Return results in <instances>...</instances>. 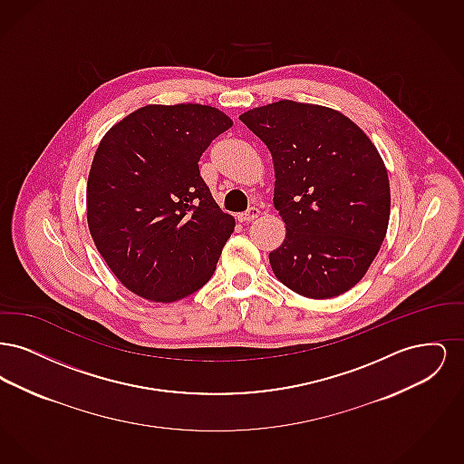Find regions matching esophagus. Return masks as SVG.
Wrapping results in <instances>:
<instances>
[{
  "instance_id": "obj_1",
  "label": "esophagus",
  "mask_w": 464,
  "mask_h": 464,
  "mask_svg": "<svg viewBox=\"0 0 464 464\" xmlns=\"http://www.w3.org/2000/svg\"><path fill=\"white\" fill-rule=\"evenodd\" d=\"M259 214H261V212H259V210H257V208H256V207H252V208H248V210H246V212H243V214H240V216H238V221H240V222L254 221V219H257V218H259Z\"/></svg>"
}]
</instances>
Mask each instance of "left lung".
I'll use <instances>...</instances> for the list:
<instances>
[{
  "label": "left lung",
  "mask_w": 464,
  "mask_h": 464,
  "mask_svg": "<svg viewBox=\"0 0 464 464\" xmlns=\"http://www.w3.org/2000/svg\"><path fill=\"white\" fill-rule=\"evenodd\" d=\"M269 150L285 240L275 276L299 295L331 299L369 271L390 221V179L372 140L339 111L278 101L240 114Z\"/></svg>",
  "instance_id": "1"
}]
</instances>
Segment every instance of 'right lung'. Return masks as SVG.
Segmentation results:
<instances>
[{
	"instance_id": "right-lung-1",
	"label": "right lung",
	"mask_w": 464,
	"mask_h": 464,
	"mask_svg": "<svg viewBox=\"0 0 464 464\" xmlns=\"http://www.w3.org/2000/svg\"><path fill=\"white\" fill-rule=\"evenodd\" d=\"M233 120L203 104H148L102 137L87 182L90 235L133 294L174 303L203 287L235 229L198 161Z\"/></svg>"
}]
</instances>
